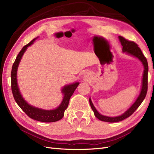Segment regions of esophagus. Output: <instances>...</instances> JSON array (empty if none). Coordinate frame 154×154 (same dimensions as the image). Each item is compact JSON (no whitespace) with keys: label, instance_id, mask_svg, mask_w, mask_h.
Returning <instances> with one entry per match:
<instances>
[{"label":"esophagus","instance_id":"34e87169","mask_svg":"<svg viewBox=\"0 0 154 154\" xmlns=\"http://www.w3.org/2000/svg\"><path fill=\"white\" fill-rule=\"evenodd\" d=\"M83 79H85V80H87V79H88V74H85V75H84V76H83Z\"/></svg>","mask_w":154,"mask_h":154}]
</instances>
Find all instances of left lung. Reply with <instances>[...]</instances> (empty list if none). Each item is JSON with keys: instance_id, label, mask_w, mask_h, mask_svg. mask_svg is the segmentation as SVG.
<instances>
[{"instance_id": "left-lung-1", "label": "left lung", "mask_w": 154, "mask_h": 154, "mask_svg": "<svg viewBox=\"0 0 154 154\" xmlns=\"http://www.w3.org/2000/svg\"><path fill=\"white\" fill-rule=\"evenodd\" d=\"M118 38L121 44L122 45V51L123 52L127 54L130 56H132V57L137 58L139 61H140L144 67V71L143 74V78H142V85L141 88V91L138 97H137L136 100L135 101L134 103L131 105L130 108L126 110L123 114L122 115L116 116V117H110V116H106L102 115L98 112V111L96 110L95 106L93 105L92 102L91 101V97L89 98V103L91 106V109L94 112V116L96 117L102 121V122H109V123H114V122H121L126 118H127L129 116H131L138 107L141 104L144 99L145 98L147 89H148V66L147 60L145 57L143 55L141 49L138 47V45L132 41H128L126 40L123 37L119 36Z\"/></svg>"}]
</instances>
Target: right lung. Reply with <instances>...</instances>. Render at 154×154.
<instances>
[{
	"label": "right lung",
	"instance_id": "obj_1",
	"mask_svg": "<svg viewBox=\"0 0 154 154\" xmlns=\"http://www.w3.org/2000/svg\"><path fill=\"white\" fill-rule=\"evenodd\" d=\"M38 38V37H37ZM35 38L31 42L23 47L22 50L18 53L15 62H14L11 73V90L13 95L15 101L18 105L19 106L22 110L32 119H35L41 122L51 123L55 122L61 119L64 116V112L67 108L69 100L71 96L73 94L74 91L79 85V82H74L71 84L65 85L62 88L61 92L63 94V97L61 103L57 108L53 110H45L40 108H38L29 104L24 99L20 91L19 87L17 83V70L21 59L24 55L26 51L29 46L31 45L34 43Z\"/></svg>",
	"mask_w": 154,
	"mask_h": 154
}]
</instances>
